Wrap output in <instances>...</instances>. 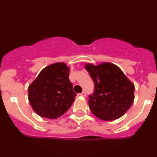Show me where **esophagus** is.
<instances>
[{
	"instance_id": "1",
	"label": "esophagus",
	"mask_w": 157,
	"mask_h": 157,
	"mask_svg": "<svg viewBox=\"0 0 157 157\" xmlns=\"http://www.w3.org/2000/svg\"><path fill=\"white\" fill-rule=\"evenodd\" d=\"M80 95L81 96V97H86V92H85V91H82V93L80 94Z\"/></svg>"
}]
</instances>
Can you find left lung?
I'll list each match as a JSON object with an SVG mask.
<instances>
[{"label": "left lung", "instance_id": "1", "mask_svg": "<svg viewBox=\"0 0 157 157\" xmlns=\"http://www.w3.org/2000/svg\"><path fill=\"white\" fill-rule=\"evenodd\" d=\"M86 69L94 82L88 105L94 116L103 121L119 118L132 105L135 86L115 64L86 63Z\"/></svg>", "mask_w": 157, "mask_h": 157}]
</instances>
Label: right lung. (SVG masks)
Segmentation results:
<instances>
[{"mask_svg": "<svg viewBox=\"0 0 157 157\" xmlns=\"http://www.w3.org/2000/svg\"><path fill=\"white\" fill-rule=\"evenodd\" d=\"M69 76L67 64L52 63L43 69L28 86V100L39 116L56 119L71 106L76 94Z\"/></svg>", "mask_w": 157, "mask_h": 157, "instance_id": "right-lung-1", "label": "right lung"}]
</instances>
